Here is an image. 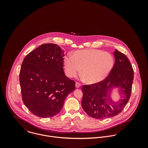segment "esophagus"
<instances>
[{"label": "esophagus", "mask_w": 148, "mask_h": 148, "mask_svg": "<svg viewBox=\"0 0 148 148\" xmlns=\"http://www.w3.org/2000/svg\"><path fill=\"white\" fill-rule=\"evenodd\" d=\"M81 85H82V84H81L80 83H79V82H76V87L77 88H80V87L81 86Z\"/></svg>", "instance_id": "34e87169"}]
</instances>
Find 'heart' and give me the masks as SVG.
Returning <instances> with one entry per match:
<instances>
[{
	"instance_id": "heart-1",
	"label": "heart",
	"mask_w": 148,
	"mask_h": 148,
	"mask_svg": "<svg viewBox=\"0 0 148 148\" xmlns=\"http://www.w3.org/2000/svg\"><path fill=\"white\" fill-rule=\"evenodd\" d=\"M65 75L69 77H76L82 69V75L89 84H95L104 80L112 71L114 61L112 56L97 49L76 51L73 56H65L63 60Z\"/></svg>"
}]
</instances>
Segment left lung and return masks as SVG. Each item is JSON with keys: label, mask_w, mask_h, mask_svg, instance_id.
<instances>
[{"label": "left lung", "mask_w": 148, "mask_h": 148, "mask_svg": "<svg viewBox=\"0 0 148 148\" xmlns=\"http://www.w3.org/2000/svg\"><path fill=\"white\" fill-rule=\"evenodd\" d=\"M114 56L113 67L104 80L82 86V108L92 118L104 119L117 116L129 100L134 79L133 69L125 54L116 49ZM113 86L120 88L122 99L117 103L110 98V89Z\"/></svg>", "instance_id": "left-lung-1"}]
</instances>
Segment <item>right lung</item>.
I'll use <instances>...</instances> for the list:
<instances>
[{
  "mask_svg": "<svg viewBox=\"0 0 148 148\" xmlns=\"http://www.w3.org/2000/svg\"><path fill=\"white\" fill-rule=\"evenodd\" d=\"M63 50L47 43L28 53L19 73L23 101L36 116L52 117L62 110L65 99L75 89L74 80L64 72Z\"/></svg>",
  "mask_w": 148,
  "mask_h": 148,
  "instance_id": "right-lung-1",
  "label": "right lung"
}]
</instances>
